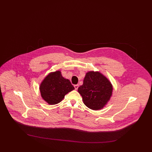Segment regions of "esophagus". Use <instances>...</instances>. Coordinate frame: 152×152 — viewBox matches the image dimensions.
<instances>
[{
  "label": "esophagus",
  "mask_w": 152,
  "mask_h": 152,
  "mask_svg": "<svg viewBox=\"0 0 152 152\" xmlns=\"http://www.w3.org/2000/svg\"><path fill=\"white\" fill-rule=\"evenodd\" d=\"M74 87H75V89L76 90H77V89H78V88H79V85L78 84H76V85H75L74 86Z\"/></svg>",
  "instance_id": "34e87169"
}]
</instances>
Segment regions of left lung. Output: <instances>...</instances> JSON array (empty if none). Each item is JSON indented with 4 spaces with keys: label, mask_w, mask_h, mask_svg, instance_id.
I'll list each match as a JSON object with an SVG mask.
<instances>
[{
    "label": "left lung",
    "mask_w": 152,
    "mask_h": 152,
    "mask_svg": "<svg viewBox=\"0 0 152 152\" xmlns=\"http://www.w3.org/2000/svg\"><path fill=\"white\" fill-rule=\"evenodd\" d=\"M77 91L87 107L97 110L105 107L110 100L113 86L102 73L92 71L86 73L83 84Z\"/></svg>",
    "instance_id": "obj_1"
}]
</instances>
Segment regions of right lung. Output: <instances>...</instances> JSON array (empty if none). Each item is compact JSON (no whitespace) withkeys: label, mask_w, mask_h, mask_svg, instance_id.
<instances>
[{"label":"right lung","mask_w":152,"mask_h":152,"mask_svg":"<svg viewBox=\"0 0 152 152\" xmlns=\"http://www.w3.org/2000/svg\"><path fill=\"white\" fill-rule=\"evenodd\" d=\"M39 89L44 101L50 105L60 102L65 94L75 89L70 81L63 77L60 71L50 72L41 82Z\"/></svg>","instance_id":"obj_1"}]
</instances>
